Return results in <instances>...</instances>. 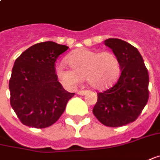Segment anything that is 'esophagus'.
Instances as JSON below:
<instances>
[{
  "mask_svg": "<svg viewBox=\"0 0 160 160\" xmlns=\"http://www.w3.org/2000/svg\"><path fill=\"white\" fill-rule=\"evenodd\" d=\"M86 93H87V91L86 90H80L77 92V94L80 95V96H84V95H86Z\"/></svg>",
  "mask_w": 160,
  "mask_h": 160,
  "instance_id": "34e87169",
  "label": "esophagus"
}]
</instances>
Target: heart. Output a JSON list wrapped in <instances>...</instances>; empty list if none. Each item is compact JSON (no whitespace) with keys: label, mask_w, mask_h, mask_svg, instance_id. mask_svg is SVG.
I'll use <instances>...</instances> for the list:
<instances>
[{"label":"heart","mask_w":160,"mask_h":160,"mask_svg":"<svg viewBox=\"0 0 160 160\" xmlns=\"http://www.w3.org/2000/svg\"><path fill=\"white\" fill-rule=\"evenodd\" d=\"M69 69L58 64L56 73L62 85L69 89L75 88L81 79L94 89L105 90L112 87L120 73V63L112 52H99L88 48H78L66 58Z\"/></svg>","instance_id":"b5f03b06"}]
</instances>
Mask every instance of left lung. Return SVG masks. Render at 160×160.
Here are the masks:
<instances>
[{"instance_id":"left-lung-1","label":"left lung","mask_w":160,"mask_h":160,"mask_svg":"<svg viewBox=\"0 0 160 160\" xmlns=\"http://www.w3.org/2000/svg\"><path fill=\"white\" fill-rule=\"evenodd\" d=\"M120 63L121 74L112 88L97 94L93 113L107 127L117 128L134 122L149 99V74L138 49L119 39H107Z\"/></svg>"}]
</instances>
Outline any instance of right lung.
<instances>
[{
  "label": "right lung",
  "instance_id": "right-lung-1",
  "mask_svg": "<svg viewBox=\"0 0 160 160\" xmlns=\"http://www.w3.org/2000/svg\"><path fill=\"white\" fill-rule=\"evenodd\" d=\"M67 49L56 42H41L16 59L8 84L10 105L25 126L45 128L53 125L74 96L62 87L55 72L57 58Z\"/></svg>",
  "mask_w": 160,
  "mask_h": 160
}]
</instances>
